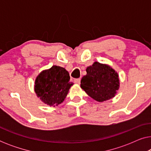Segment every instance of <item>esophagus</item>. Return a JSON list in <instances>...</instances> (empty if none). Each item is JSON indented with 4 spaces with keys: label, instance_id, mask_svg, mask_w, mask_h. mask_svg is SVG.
I'll use <instances>...</instances> for the list:
<instances>
[{
    "label": "esophagus",
    "instance_id": "esophagus-1",
    "mask_svg": "<svg viewBox=\"0 0 151 151\" xmlns=\"http://www.w3.org/2000/svg\"><path fill=\"white\" fill-rule=\"evenodd\" d=\"M74 82H75L76 84H80V78H78V79H75L74 80Z\"/></svg>",
    "mask_w": 151,
    "mask_h": 151
}]
</instances>
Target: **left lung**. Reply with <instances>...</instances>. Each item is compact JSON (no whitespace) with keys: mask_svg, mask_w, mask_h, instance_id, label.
Returning a JSON list of instances; mask_svg holds the SVG:
<instances>
[{"mask_svg":"<svg viewBox=\"0 0 151 151\" xmlns=\"http://www.w3.org/2000/svg\"><path fill=\"white\" fill-rule=\"evenodd\" d=\"M80 87L88 96L102 102L114 98L119 88V75L110 65L95 62L86 69Z\"/></svg>","mask_w":151,"mask_h":151,"instance_id":"1","label":"left lung"}]
</instances>
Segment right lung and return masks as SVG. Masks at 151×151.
Wrapping results in <instances>:
<instances>
[{
    "label": "right lung",
    "mask_w": 151,
    "mask_h": 151,
    "mask_svg": "<svg viewBox=\"0 0 151 151\" xmlns=\"http://www.w3.org/2000/svg\"><path fill=\"white\" fill-rule=\"evenodd\" d=\"M73 85L69 72L65 68L53 65L38 74L35 80L34 91L42 102L55 107L65 100Z\"/></svg>",
    "instance_id": "obj_1"
}]
</instances>
